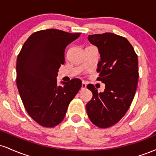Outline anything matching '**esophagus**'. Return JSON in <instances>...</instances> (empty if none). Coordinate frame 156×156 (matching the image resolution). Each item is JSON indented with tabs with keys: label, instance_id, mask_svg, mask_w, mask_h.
Returning a JSON list of instances; mask_svg holds the SVG:
<instances>
[{
	"label": "esophagus",
	"instance_id": "34e87169",
	"mask_svg": "<svg viewBox=\"0 0 156 156\" xmlns=\"http://www.w3.org/2000/svg\"><path fill=\"white\" fill-rule=\"evenodd\" d=\"M86 88H87V83H86L85 82H82L81 89H85Z\"/></svg>",
	"mask_w": 156,
	"mask_h": 156
}]
</instances>
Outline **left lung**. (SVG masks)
Here are the masks:
<instances>
[{
    "label": "left lung",
    "mask_w": 156,
    "mask_h": 156,
    "mask_svg": "<svg viewBox=\"0 0 156 156\" xmlns=\"http://www.w3.org/2000/svg\"><path fill=\"white\" fill-rule=\"evenodd\" d=\"M88 39L101 54L97 80L105 83V88L98 93L94 85H87L93 97L87 112L93 124L106 128L124 117L133 101L139 78L138 57L131 44L121 36L104 33L89 35Z\"/></svg>",
    "instance_id": "left-lung-1"
}]
</instances>
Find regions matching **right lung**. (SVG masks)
I'll use <instances>...</instances> for the list:
<instances>
[{
  "instance_id": "right-lung-1",
  "label": "right lung",
  "mask_w": 156,
  "mask_h": 156,
  "mask_svg": "<svg viewBox=\"0 0 156 156\" xmlns=\"http://www.w3.org/2000/svg\"><path fill=\"white\" fill-rule=\"evenodd\" d=\"M80 33L58 29L34 32L23 44L17 59V87L26 112L38 124L53 128L64 119L68 105L81 87V80L57 84L64 51Z\"/></svg>"
}]
</instances>
